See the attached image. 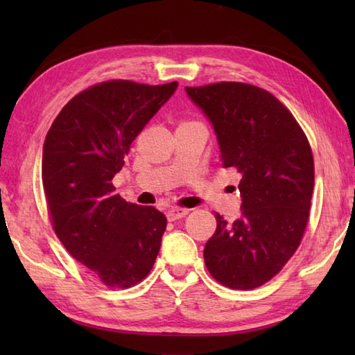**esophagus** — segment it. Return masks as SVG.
Wrapping results in <instances>:
<instances>
[{"label": "esophagus", "instance_id": "34e87169", "mask_svg": "<svg viewBox=\"0 0 355 355\" xmlns=\"http://www.w3.org/2000/svg\"><path fill=\"white\" fill-rule=\"evenodd\" d=\"M189 213L188 208H171L169 211H167V219L169 220H177V219H182L184 218L186 214Z\"/></svg>", "mask_w": 355, "mask_h": 355}]
</instances>
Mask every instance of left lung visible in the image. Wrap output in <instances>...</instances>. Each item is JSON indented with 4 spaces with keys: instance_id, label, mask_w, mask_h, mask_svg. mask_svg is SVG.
Listing matches in <instances>:
<instances>
[{
    "instance_id": "8db88e82",
    "label": "left lung",
    "mask_w": 355,
    "mask_h": 355,
    "mask_svg": "<svg viewBox=\"0 0 355 355\" xmlns=\"http://www.w3.org/2000/svg\"><path fill=\"white\" fill-rule=\"evenodd\" d=\"M211 120L222 167L239 175L243 214L216 213L203 249L209 274L232 290H254L275 277L297 250L309 224L315 164L304 130L271 92L220 81L186 87Z\"/></svg>"
}]
</instances>
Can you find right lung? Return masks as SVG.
I'll return each instance as SVG.
<instances>
[{"label":"right lung","instance_id":"right-lung-1","mask_svg":"<svg viewBox=\"0 0 355 355\" xmlns=\"http://www.w3.org/2000/svg\"><path fill=\"white\" fill-rule=\"evenodd\" d=\"M177 86L94 84L62 107L45 137L42 183L53 230L107 288L139 284L159 252L166 216L122 199L112 178L131 142Z\"/></svg>","mask_w":355,"mask_h":355}]
</instances>
